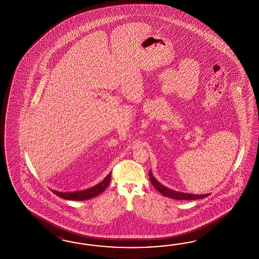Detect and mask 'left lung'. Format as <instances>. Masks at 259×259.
<instances>
[{
    "instance_id": "left-lung-1",
    "label": "left lung",
    "mask_w": 259,
    "mask_h": 259,
    "mask_svg": "<svg viewBox=\"0 0 259 259\" xmlns=\"http://www.w3.org/2000/svg\"><path fill=\"white\" fill-rule=\"evenodd\" d=\"M149 176L152 184L154 185V187L161 194H163L164 196L169 197L171 199H176V200H197V199L205 198L207 197L209 194H191V193H179L176 191L170 190L168 188L165 187L164 185H162L161 183L157 182L154 177L152 172L150 170L149 172Z\"/></svg>"
}]
</instances>
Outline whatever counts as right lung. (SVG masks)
I'll list each match as a JSON object with an SVG mask.
<instances>
[{"label":"right lung","mask_w":259,"mask_h":259,"mask_svg":"<svg viewBox=\"0 0 259 259\" xmlns=\"http://www.w3.org/2000/svg\"><path fill=\"white\" fill-rule=\"evenodd\" d=\"M110 181L111 173H109L102 182L90 189H86L83 191H77V192H73V193H70V192L69 193H61V192H57L55 190H52V192L61 198L73 200V201H83V200L95 197V196L99 195L100 193H103L106 187L109 185Z\"/></svg>","instance_id":"right-lung-1"}]
</instances>
